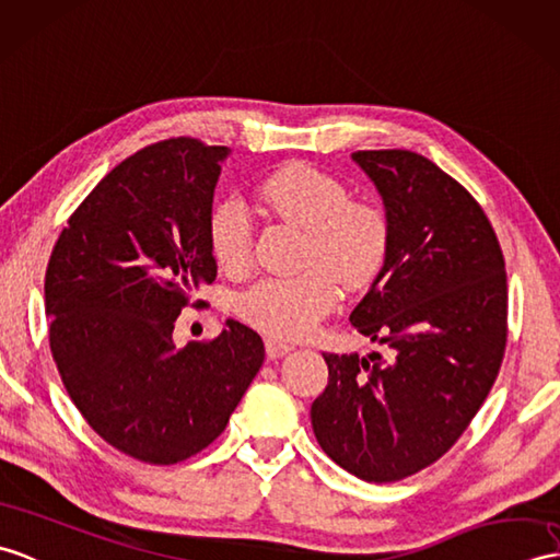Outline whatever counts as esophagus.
Returning <instances> with one entry per match:
<instances>
[{
    "instance_id": "esophagus-1",
    "label": "esophagus",
    "mask_w": 560,
    "mask_h": 560,
    "mask_svg": "<svg viewBox=\"0 0 560 560\" xmlns=\"http://www.w3.org/2000/svg\"><path fill=\"white\" fill-rule=\"evenodd\" d=\"M265 350H267V355H269L271 360H277V358L289 355L291 350H293V346L281 343V341H277V339H267V341H265Z\"/></svg>"
}]
</instances>
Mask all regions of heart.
<instances>
[{
  "instance_id": "obj_1",
  "label": "heart",
  "mask_w": 560,
  "mask_h": 560,
  "mask_svg": "<svg viewBox=\"0 0 560 560\" xmlns=\"http://www.w3.org/2000/svg\"><path fill=\"white\" fill-rule=\"evenodd\" d=\"M259 195L271 212L305 229L301 265L307 269L298 277L259 279L238 295V315L275 339H305L336 307V279L346 289H365L376 279L392 248V224L382 207L350 200L343 180L310 164L279 168ZM253 241V219L238 198L212 207L207 243L221 269H248Z\"/></svg>"
}]
</instances>
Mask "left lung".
I'll return each instance as SVG.
<instances>
[{"label": "left lung", "instance_id": "left-lung-1", "mask_svg": "<svg viewBox=\"0 0 560 560\" xmlns=\"http://www.w3.org/2000/svg\"><path fill=\"white\" fill-rule=\"evenodd\" d=\"M353 160L382 195L392 248L350 322L392 355H324L310 418L334 463L384 485L436 463L472 422L505 353L509 285L497 233L456 178L410 150Z\"/></svg>", "mask_w": 560, "mask_h": 560}]
</instances>
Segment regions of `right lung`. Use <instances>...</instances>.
<instances>
[{
	"instance_id": "right-lung-1",
	"label": "right lung",
	"mask_w": 560,
	"mask_h": 560,
	"mask_svg": "<svg viewBox=\"0 0 560 560\" xmlns=\"http://www.w3.org/2000/svg\"><path fill=\"white\" fill-rule=\"evenodd\" d=\"M226 148L168 138L104 176L59 233L45 275L49 348L85 422L140 463L174 465L224 432L262 368L241 322L176 348L174 324L217 279L207 219Z\"/></svg>"
}]
</instances>
